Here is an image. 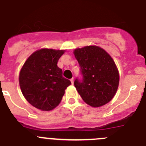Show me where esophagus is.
<instances>
[{
	"instance_id": "obj_1",
	"label": "esophagus",
	"mask_w": 146,
	"mask_h": 146,
	"mask_svg": "<svg viewBox=\"0 0 146 146\" xmlns=\"http://www.w3.org/2000/svg\"><path fill=\"white\" fill-rule=\"evenodd\" d=\"M70 81L71 82H72V84H73V83H74V78H72V79L70 80Z\"/></svg>"
}]
</instances>
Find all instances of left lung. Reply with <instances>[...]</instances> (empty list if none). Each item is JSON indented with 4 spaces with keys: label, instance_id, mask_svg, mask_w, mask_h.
Wrapping results in <instances>:
<instances>
[{
    "label": "left lung",
    "instance_id": "left-lung-1",
    "mask_svg": "<svg viewBox=\"0 0 146 146\" xmlns=\"http://www.w3.org/2000/svg\"><path fill=\"white\" fill-rule=\"evenodd\" d=\"M79 63L82 80L74 85L86 104L98 108L109 102L119 84V74L111 56L97 46H86L74 51Z\"/></svg>",
    "mask_w": 146,
    "mask_h": 146
}]
</instances>
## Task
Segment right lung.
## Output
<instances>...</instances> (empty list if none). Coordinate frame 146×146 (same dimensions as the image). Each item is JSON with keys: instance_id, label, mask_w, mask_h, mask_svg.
Segmentation results:
<instances>
[{"instance_id": "obj_1", "label": "right lung", "mask_w": 146, "mask_h": 146, "mask_svg": "<svg viewBox=\"0 0 146 146\" xmlns=\"http://www.w3.org/2000/svg\"><path fill=\"white\" fill-rule=\"evenodd\" d=\"M64 50L41 49L22 67L19 82L23 96L33 107L49 111L58 106L71 82L57 66Z\"/></svg>"}]
</instances>
